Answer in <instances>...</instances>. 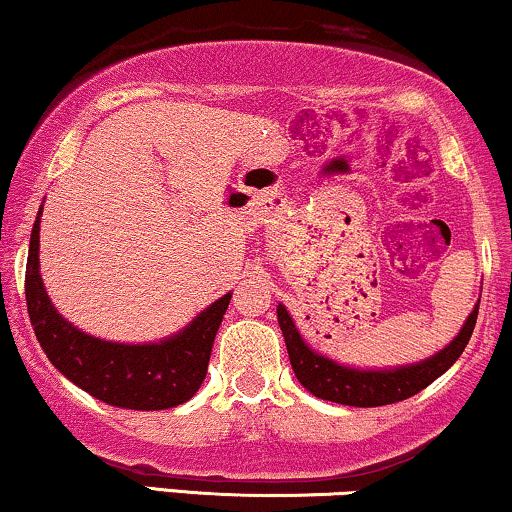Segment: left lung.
<instances>
[{
	"label": "left lung",
	"instance_id": "1",
	"mask_svg": "<svg viewBox=\"0 0 512 512\" xmlns=\"http://www.w3.org/2000/svg\"><path fill=\"white\" fill-rule=\"evenodd\" d=\"M477 309H480V302L475 304L461 333L456 335L449 347H444L435 357L420 361V364L394 368V371H357V368L335 364V361L321 357V354L312 352L304 345L286 307H278L276 314L278 326H281L283 338H286L290 366H293L304 390H309L319 399L335 401V404L371 409V406H385L409 399L420 390H425L444 371H449L463 354L472 331H475Z\"/></svg>",
	"mask_w": 512,
	"mask_h": 512
}]
</instances>
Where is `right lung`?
<instances>
[{"mask_svg":"<svg viewBox=\"0 0 512 512\" xmlns=\"http://www.w3.org/2000/svg\"><path fill=\"white\" fill-rule=\"evenodd\" d=\"M25 300L44 354L68 380L111 406L160 411L189 401L203 385L231 293L212 302L184 333L158 345H118L84 335L56 314L42 286L37 217L25 267Z\"/></svg>","mask_w":512,"mask_h":512,"instance_id":"add662e5","label":"right lung"}]
</instances>
